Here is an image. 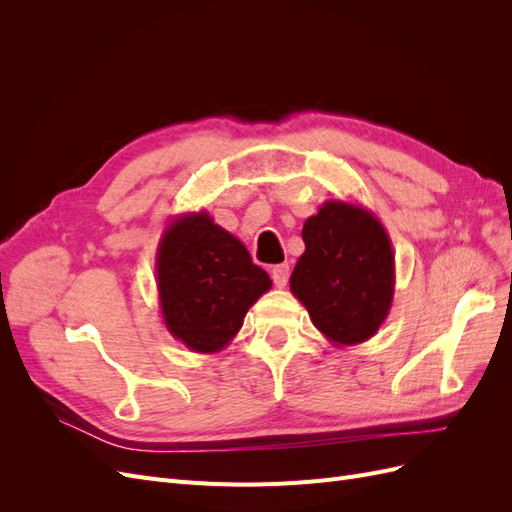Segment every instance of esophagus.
Here are the masks:
<instances>
[{
  "mask_svg": "<svg viewBox=\"0 0 512 512\" xmlns=\"http://www.w3.org/2000/svg\"><path fill=\"white\" fill-rule=\"evenodd\" d=\"M288 273H290V267L288 265H275L271 269V277H273V284L277 288H284L288 284Z\"/></svg>",
  "mask_w": 512,
  "mask_h": 512,
  "instance_id": "1",
  "label": "esophagus"
}]
</instances>
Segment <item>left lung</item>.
<instances>
[{
	"mask_svg": "<svg viewBox=\"0 0 512 512\" xmlns=\"http://www.w3.org/2000/svg\"><path fill=\"white\" fill-rule=\"evenodd\" d=\"M301 235L305 252L290 275V292L331 344L367 342L389 316L395 292V256L384 226L361 205L327 200Z\"/></svg>",
	"mask_w": 512,
	"mask_h": 512,
	"instance_id": "8db88e82",
	"label": "left lung"
}]
</instances>
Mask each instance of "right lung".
Segmentation results:
<instances>
[{"instance_id": "1", "label": "right lung", "mask_w": 512, "mask_h": 512, "mask_svg": "<svg viewBox=\"0 0 512 512\" xmlns=\"http://www.w3.org/2000/svg\"><path fill=\"white\" fill-rule=\"evenodd\" d=\"M156 282L168 333L192 352L224 350L271 277L207 211L170 220L158 245Z\"/></svg>"}]
</instances>
